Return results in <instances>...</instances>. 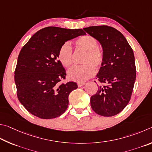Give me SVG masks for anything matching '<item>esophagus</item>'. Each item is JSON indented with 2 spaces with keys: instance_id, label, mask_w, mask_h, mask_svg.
Segmentation results:
<instances>
[{
  "instance_id": "1",
  "label": "esophagus",
  "mask_w": 152,
  "mask_h": 152,
  "mask_svg": "<svg viewBox=\"0 0 152 152\" xmlns=\"http://www.w3.org/2000/svg\"><path fill=\"white\" fill-rule=\"evenodd\" d=\"M84 85H85L84 82H81V83H77V86H78L79 87H82L83 86H84Z\"/></svg>"
}]
</instances>
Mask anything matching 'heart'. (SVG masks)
Returning a JSON list of instances; mask_svg holds the SVG:
<instances>
[{"label": "heart", "mask_w": 152, "mask_h": 152, "mask_svg": "<svg viewBox=\"0 0 152 152\" xmlns=\"http://www.w3.org/2000/svg\"><path fill=\"white\" fill-rule=\"evenodd\" d=\"M78 48L86 51L83 65H74L69 69L68 77L72 81L81 83L94 75L95 67L102 65L104 58L103 50L97 47V41L89 34L81 36L75 42ZM58 58L64 67H69L73 63V49L69 42H65L60 47Z\"/></svg>", "instance_id": "obj_1"}]
</instances>
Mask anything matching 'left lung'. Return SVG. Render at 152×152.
Masks as SVG:
<instances>
[{"label": "left lung", "instance_id": "left-lung-1", "mask_svg": "<svg viewBox=\"0 0 152 152\" xmlns=\"http://www.w3.org/2000/svg\"><path fill=\"white\" fill-rule=\"evenodd\" d=\"M83 29L100 42L104 54L97 79L105 85L98 87L91 96V108L99 115H115L126 107L132 97L136 78L134 52L125 37L115 28L102 25Z\"/></svg>", "mask_w": 152, "mask_h": 152}]
</instances>
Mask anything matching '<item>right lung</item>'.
I'll list each match as a JSON object with an SVG mask.
<instances>
[{"instance_id":"right-lung-1","label":"right lung","mask_w":152,"mask_h":152,"mask_svg":"<svg viewBox=\"0 0 152 152\" xmlns=\"http://www.w3.org/2000/svg\"><path fill=\"white\" fill-rule=\"evenodd\" d=\"M86 34L82 29L48 26L24 45L18 57L15 81L18 99L29 113L48 119L66 111L69 95L77 85L61 83L66 72L58 59V50L66 41Z\"/></svg>"}]
</instances>
